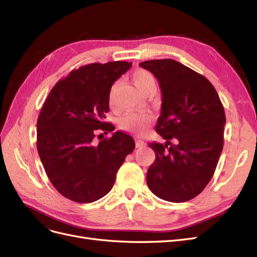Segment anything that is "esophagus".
<instances>
[{"label": "esophagus", "instance_id": "obj_1", "mask_svg": "<svg viewBox=\"0 0 257 257\" xmlns=\"http://www.w3.org/2000/svg\"><path fill=\"white\" fill-rule=\"evenodd\" d=\"M145 146H146V143L143 141V139H141V138L136 139V147L137 148H143Z\"/></svg>", "mask_w": 257, "mask_h": 257}]
</instances>
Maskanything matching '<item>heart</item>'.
<instances>
[{"label":"heart","mask_w":257,"mask_h":257,"mask_svg":"<svg viewBox=\"0 0 257 257\" xmlns=\"http://www.w3.org/2000/svg\"><path fill=\"white\" fill-rule=\"evenodd\" d=\"M133 81L137 89L143 94L149 92H155L157 90V79L154 75L144 68L136 69L133 73ZM119 83L115 82L109 92V104L113 105L116 90H118ZM153 121L152 115L149 113H130L123 116L120 121V125L123 130L128 132H144L148 126L151 125Z\"/></svg>","instance_id":"obj_1"}]
</instances>
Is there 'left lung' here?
Wrapping results in <instances>:
<instances>
[{
  "label": "left lung",
  "mask_w": 257,
  "mask_h": 257,
  "mask_svg": "<svg viewBox=\"0 0 257 257\" xmlns=\"http://www.w3.org/2000/svg\"><path fill=\"white\" fill-rule=\"evenodd\" d=\"M159 80L161 115L155 126L166 143H150L155 161L147 183L158 197L183 203L203 192L224 143V107L206 77L172 59L142 62ZM176 143L173 144L171 139Z\"/></svg>",
  "instance_id": "8db88e82"
}]
</instances>
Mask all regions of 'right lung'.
<instances>
[{
    "label": "right lung",
    "mask_w": 257,
    "mask_h": 257,
    "mask_svg": "<svg viewBox=\"0 0 257 257\" xmlns=\"http://www.w3.org/2000/svg\"><path fill=\"white\" fill-rule=\"evenodd\" d=\"M131 66L115 61L74 69L51 89L38 115L36 146L45 172L61 195L76 203H93L105 196L134 150L133 137L119 131L94 144L96 130H114L104 121L109 92Z\"/></svg>",
    "instance_id": "obj_1"
}]
</instances>
